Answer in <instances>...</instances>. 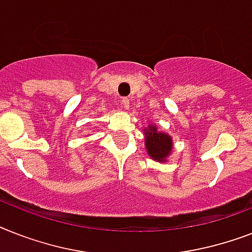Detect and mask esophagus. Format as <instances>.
<instances>
[{
  "instance_id": "1",
  "label": "esophagus",
  "mask_w": 252,
  "mask_h": 252,
  "mask_svg": "<svg viewBox=\"0 0 252 252\" xmlns=\"http://www.w3.org/2000/svg\"><path fill=\"white\" fill-rule=\"evenodd\" d=\"M120 103H122L124 108L129 107V99H128V98H122V99H120Z\"/></svg>"
}]
</instances>
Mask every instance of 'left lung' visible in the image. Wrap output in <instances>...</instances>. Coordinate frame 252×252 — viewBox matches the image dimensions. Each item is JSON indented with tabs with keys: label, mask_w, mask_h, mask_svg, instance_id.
Masks as SVG:
<instances>
[{
	"label": "left lung",
	"mask_w": 252,
	"mask_h": 252,
	"mask_svg": "<svg viewBox=\"0 0 252 252\" xmlns=\"http://www.w3.org/2000/svg\"><path fill=\"white\" fill-rule=\"evenodd\" d=\"M145 145H146L147 154L154 160L160 163L167 161V158L173 149L172 138L169 137V134L159 132L154 124H150V126L145 129Z\"/></svg>",
	"instance_id": "obj_1"
}]
</instances>
